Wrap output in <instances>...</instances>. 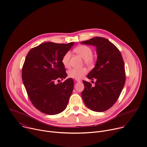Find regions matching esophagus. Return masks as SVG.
Instances as JSON below:
<instances>
[{"mask_svg": "<svg viewBox=\"0 0 147 147\" xmlns=\"http://www.w3.org/2000/svg\"><path fill=\"white\" fill-rule=\"evenodd\" d=\"M77 82H81V80H76Z\"/></svg>", "mask_w": 147, "mask_h": 147, "instance_id": "1", "label": "esophagus"}]
</instances>
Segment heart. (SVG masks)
I'll return each instance as SVG.
<instances>
[{"mask_svg":"<svg viewBox=\"0 0 147 147\" xmlns=\"http://www.w3.org/2000/svg\"><path fill=\"white\" fill-rule=\"evenodd\" d=\"M74 51L76 53L84 59V63L87 65L93 66L94 65L95 60L92 56V50L90 47L86 45H80L77 47ZM70 52H66L62 57V63L65 67H69L70 66ZM87 73V70L85 67L81 69L74 68L69 70L68 76L75 80H80Z\"/></svg>","mask_w":147,"mask_h":147,"instance_id":"heart-1","label":"heart"}]
</instances>
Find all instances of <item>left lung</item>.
Masks as SVG:
<instances>
[{
	"mask_svg": "<svg viewBox=\"0 0 147 147\" xmlns=\"http://www.w3.org/2000/svg\"><path fill=\"white\" fill-rule=\"evenodd\" d=\"M81 44L95 46L98 55L94 68L87 76L91 80L95 79V86L82 81L83 101L93 111H105L116 102L124 86L125 73L122 56L113 44L102 37L92 38Z\"/></svg>",
	"mask_w": 147,
	"mask_h": 147,
	"instance_id": "left-lung-1",
	"label": "left lung"
}]
</instances>
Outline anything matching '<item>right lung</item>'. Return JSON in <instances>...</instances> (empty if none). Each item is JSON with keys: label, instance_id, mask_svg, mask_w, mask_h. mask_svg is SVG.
I'll use <instances>...</instances> for the list:
<instances>
[{"label": "right lung", "instance_id": "1", "mask_svg": "<svg viewBox=\"0 0 147 147\" xmlns=\"http://www.w3.org/2000/svg\"><path fill=\"white\" fill-rule=\"evenodd\" d=\"M74 42L56 44L48 42L32 48L22 69L23 82L33 105L44 113L53 115L67 107L73 90L74 81L67 77L62 57Z\"/></svg>", "mask_w": 147, "mask_h": 147}]
</instances>
